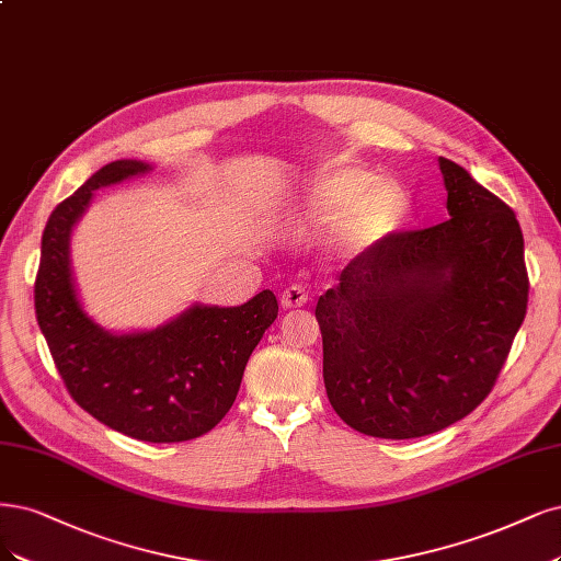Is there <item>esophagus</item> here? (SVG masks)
<instances>
[{"instance_id":"34e87169","label":"esophagus","mask_w":561,"mask_h":561,"mask_svg":"<svg viewBox=\"0 0 561 561\" xmlns=\"http://www.w3.org/2000/svg\"><path fill=\"white\" fill-rule=\"evenodd\" d=\"M308 301V293L304 287L299 285H293V287H285L280 293V306L283 308H299Z\"/></svg>"}]
</instances>
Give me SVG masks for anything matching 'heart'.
Masks as SVG:
<instances>
[{
  "instance_id": "obj_1",
  "label": "heart",
  "mask_w": 561,
  "mask_h": 561,
  "mask_svg": "<svg viewBox=\"0 0 561 561\" xmlns=\"http://www.w3.org/2000/svg\"><path fill=\"white\" fill-rule=\"evenodd\" d=\"M411 206V192L399 181L378 179L359 167H334L308 187L301 218L308 225L339 220L332 250L357 257L399 231Z\"/></svg>"
}]
</instances>
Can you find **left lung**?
I'll list each match as a JSON object with an SVG mask.
<instances>
[{
  "mask_svg": "<svg viewBox=\"0 0 561 561\" xmlns=\"http://www.w3.org/2000/svg\"><path fill=\"white\" fill-rule=\"evenodd\" d=\"M450 220L394 231L318 299L327 397L353 430L417 438L485 399L527 313L513 208L438 158Z\"/></svg>",
  "mask_w": 561,
  "mask_h": 561,
  "instance_id": "1",
  "label": "left lung"
}]
</instances>
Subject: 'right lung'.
<instances>
[{
    "label": "right lung",
    "mask_w": 561,
    "mask_h": 561,
    "mask_svg": "<svg viewBox=\"0 0 561 561\" xmlns=\"http://www.w3.org/2000/svg\"><path fill=\"white\" fill-rule=\"evenodd\" d=\"M150 169L141 160H115L55 206L42 237L34 306L57 371L83 411L125 436L179 443L227 415L278 301L262 289L241 306L195 304L156 330L129 334H113L85 313L71 272V231L94 190Z\"/></svg>",
    "instance_id": "right-lung-1"
}]
</instances>
